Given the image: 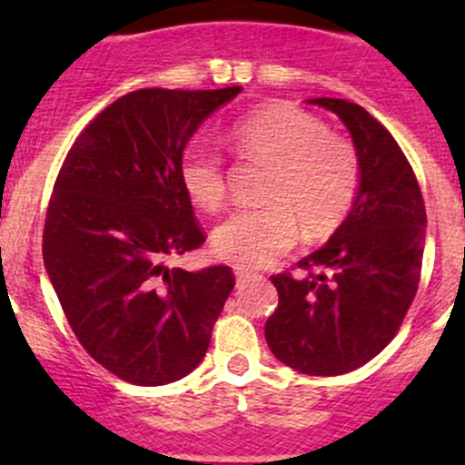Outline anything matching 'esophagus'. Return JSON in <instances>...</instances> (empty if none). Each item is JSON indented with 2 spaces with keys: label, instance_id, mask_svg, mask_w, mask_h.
<instances>
[{
  "label": "esophagus",
  "instance_id": "34e87169",
  "mask_svg": "<svg viewBox=\"0 0 465 465\" xmlns=\"http://www.w3.org/2000/svg\"><path fill=\"white\" fill-rule=\"evenodd\" d=\"M252 279H254V274H252V272L236 270V285H238V288H245V285L250 283Z\"/></svg>",
  "mask_w": 465,
  "mask_h": 465
}]
</instances>
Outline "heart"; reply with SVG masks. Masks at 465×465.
I'll return each mask as SVG.
<instances>
[{
  "label": "heart",
  "mask_w": 465,
  "mask_h": 465,
  "mask_svg": "<svg viewBox=\"0 0 465 465\" xmlns=\"http://www.w3.org/2000/svg\"><path fill=\"white\" fill-rule=\"evenodd\" d=\"M232 143L252 162L265 163L262 206L229 215L213 232V250L241 270H261L294 247L299 227L308 241L331 236L346 220L360 189L353 143L328 133L326 124L290 103H270L232 128ZM184 193L203 211L227 198L223 159L189 145L180 159Z\"/></svg>",
  "instance_id": "b5f03b06"
}]
</instances>
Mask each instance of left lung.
Returning <instances> with one entry per match:
<instances>
[{
    "label": "left lung",
    "instance_id": "1",
    "mask_svg": "<svg viewBox=\"0 0 465 465\" xmlns=\"http://www.w3.org/2000/svg\"><path fill=\"white\" fill-rule=\"evenodd\" d=\"M335 112L353 139L360 189L322 250L297 262L306 274L272 276L279 308L265 323L276 360L308 376H340L376 358L416 297L425 250V203L401 145L364 107L308 98Z\"/></svg>",
    "mask_w": 465,
    "mask_h": 465
}]
</instances>
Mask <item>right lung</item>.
<instances>
[{
  "mask_svg": "<svg viewBox=\"0 0 465 465\" xmlns=\"http://www.w3.org/2000/svg\"><path fill=\"white\" fill-rule=\"evenodd\" d=\"M242 87L130 92L67 153L45 220L42 256L83 349L125 382L189 376L233 290L227 265L198 272L166 259L204 233L180 182L195 130Z\"/></svg>",
  "mask_w": 465,
  "mask_h": 465,
  "instance_id": "1",
  "label": "right lung"
}]
</instances>
